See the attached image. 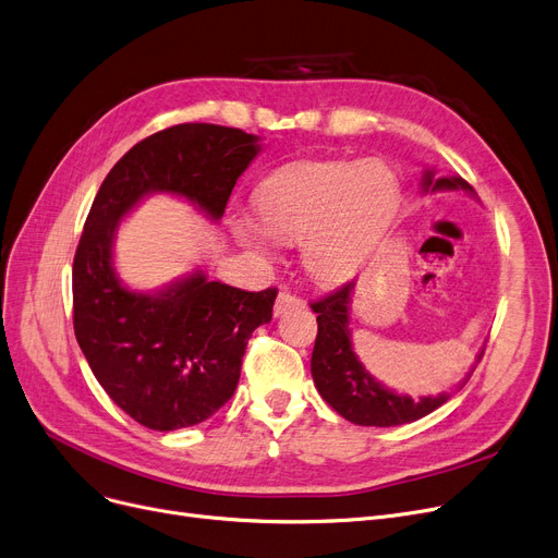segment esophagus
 Wrapping results in <instances>:
<instances>
[{"label": "esophagus", "instance_id": "1", "mask_svg": "<svg viewBox=\"0 0 558 558\" xmlns=\"http://www.w3.org/2000/svg\"><path fill=\"white\" fill-rule=\"evenodd\" d=\"M301 305H303V301L299 296L289 294V292H280L278 299H276V305H274V314H276V317H280V314H284L287 310L301 307Z\"/></svg>", "mask_w": 558, "mask_h": 558}]
</instances>
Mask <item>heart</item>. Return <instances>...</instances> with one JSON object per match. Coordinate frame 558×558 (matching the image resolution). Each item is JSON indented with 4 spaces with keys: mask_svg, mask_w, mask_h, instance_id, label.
<instances>
[{
    "mask_svg": "<svg viewBox=\"0 0 558 558\" xmlns=\"http://www.w3.org/2000/svg\"><path fill=\"white\" fill-rule=\"evenodd\" d=\"M399 180L380 161H317L280 171L257 193V214L234 216L232 234L262 259L276 239L301 241L305 271L335 284L355 276L380 244L399 207Z\"/></svg>",
    "mask_w": 558,
    "mask_h": 558,
    "instance_id": "1",
    "label": "heart"
}]
</instances>
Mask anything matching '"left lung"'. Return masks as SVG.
I'll return each instance as SVG.
<instances>
[{
	"mask_svg": "<svg viewBox=\"0 0 558 558\" xmlns=\"http://www.w3.org/2000/svg\"><path fill=\"white\" fill-rule=\"evenodd\" d=\"M422 189L424 193L458 189L474 193V189L463 178H438L435 171H424ZM353 287L355 282H347L326 299L312 303V312H317L319 326L312 351V378L319 395L339 415L357 426H399L426 417L435 408H440L449 399V395L422 397L417 401L405 395H397L383 387L362 367V362L353 353L349 330ZM481 355L476 357V362L481 360ZM472 372L468 374L465 383L470 380Z\"/></svg>",
	"mask_w": 558,
	"mask_h": 558,
	"instance_id": "8db88e82",
	"label": "left lung"
}]
</instances>
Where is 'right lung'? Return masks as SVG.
<instances>
[{"mask_svg":"<svg viewBox=\"0 0 558 558\" xmlns=\"http://www.w3.org/2000/svg\"><path fill=\"white\" fill-rule=\"evenodd\" d=\"M257 153L259 138L236 128L173 125L125 153L88 211L72 262V324L111 401L153 430L201 424L230 401L278 292H244L203 271L157 294L132 292L113 269L116 228L150 193H173L219 221Z\"/></svg>","mask_w":558,"mask_h":558,"instance_id":"add662e5","label":"right lung"}]
</instances>
